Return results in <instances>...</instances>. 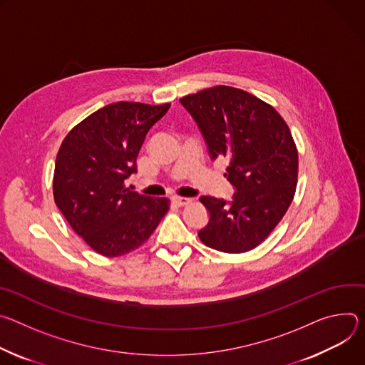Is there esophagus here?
I'll list each match as a JSON object with an SVG mask.
<instances>
[{
  "mask_svg": "<svg viewBox=\"0 0 365 365\" xmlns=\"http://www.w3.org/2000/svg\"><path fill=\"white\" fill-rule=\"evenodd\" d=\"M171 201H173L175 206L181 207V206H187L188 203H191V198H187V197H173Z\"/></svg>",
  "mask_w": 365,
  "mask_h": 365,
  "instance_id": "obj_1",
  "label": "esophagus"
}]
</instances>
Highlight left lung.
I'll use <instances>...</instances> for the list:
<instances>
[{"mask_svg":"<svg viewBox=\"0 0 365 365\" xmlns=\"http://www.w3.org/2000/svg\"><path fill=\"white\" fill-rule=\"evenodd\" d=\"M203 135L212 159L229 160L230 200L203 195L209 223L198 230L205 245L227 254L258 247L290 207L299 155L277 110L255 96L217 86L180 100Z\"/></svg>","mask_w":365,"mask_h":365,"instance_id":"1","label":"left lung"}]
</instances>
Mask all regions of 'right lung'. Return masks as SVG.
Segmentation results:
<instances>
[{
    "label": "right lung",
    "instance_id": "obj_1",
    "mask_svg": "<svg viewBox=\"0 0 365 365\" xmlns=\"http://www.w3.org/2000/svg\"><path fill=\"white\" fill-rule=\"evenodd\" d=\"M171 104L118 101L76 125L55 164L53 197L78 236L104 257L138 250L168 212L165 197H148L125 185L150 128Z\"/></svg>",
    "mask_w": 365,
    "mask_h": 365
}]
</instances>
